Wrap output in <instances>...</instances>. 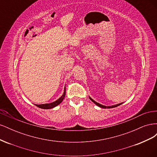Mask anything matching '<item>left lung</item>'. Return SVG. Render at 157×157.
<instances>
[{"mask_svg": "<svg viewBox=\"0 0 157 157\" xmlns=\"http://www.w3.org/2000/svg\"><path fill=\"white\" fill-rule=\"evenodd\" d=\"M89 98L90 99V100H91L92 101H93L95 104H96V105H98V106H99V107H101V108H103V109H106V108H107V109H110V108H113V107H117V106H119L120 105H121L122 104V103H119V104H117V105H112V106H105V105H101V104H99V103H98V102H96V101H95L94 99H92L90 97H89Z\"/></svg>", "mask_w": 157, "mask_h": 157, "instance_id": "obj_1", "label": "left lung"}]
</instances>
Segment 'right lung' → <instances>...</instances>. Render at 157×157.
I'll return each mask as SVG.
<instances>
[{
	"label": "right lung",
	"mask_w": 157,
	"mask_h": 157,
	"mask_svg": "<svg viewBox=\"0 0 157 157\" xmlns=\"http://www.w3.org/2000/svg\"><path fill=\"white\" fill-rule=\"evenodd\" d=\"M65 87L64 88V92L63 94L61 96L58 100H56L54 102L50 103H45V104H40V105H36V106H37L38 107L41 108V109H52V108H54L55 107H56L57 105H58L59 104H60L62 101L63 100V99L65 98Z\"/></svg>",
	"instance_id": "add662e5"
}]
</instances>
